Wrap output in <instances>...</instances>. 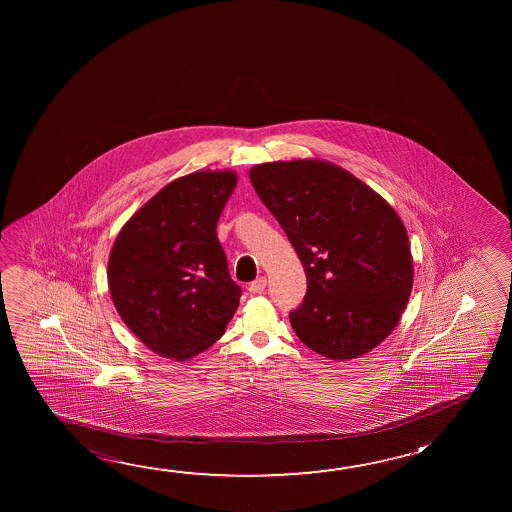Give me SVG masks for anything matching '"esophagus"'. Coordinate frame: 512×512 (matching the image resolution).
<instances>
[{"label": "esophagus", "mask_w": 512, "mask_h": 512, "mask_svg": "<svg viewBox=\"0 0 512 512\" xmlns=\"http://www.w3.org/2000/svg\"><path fill=\"white\" fill-rule=\"evenodd\" d=\"M266 285H268L266 277L257 278V280H253L252 284H250V293L262 294L266 291Z\"/></svg>", "instance_id": "esophagus-1"}]
</instances>
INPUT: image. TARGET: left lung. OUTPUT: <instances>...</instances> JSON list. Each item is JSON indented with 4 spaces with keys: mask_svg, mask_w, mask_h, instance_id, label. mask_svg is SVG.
Wrapping results in <instances>:
<instances>
[{
    "mask_svg": "<svg viewBox=\"0 0 512 512\" xmlns=\"http://www.w3.org/2000/svg\"><path fill=\"white\" fill-rule=\"evenodd\" d=\"M250 180L307 275L305 298L289 312L296 336L336 361L373 350L411 296L402 219L359 178L323 160L259 164Z\"/></svg>",
    "mask_w": 512,
    "mask_h": 512,
    "instance_id": "8db88e82",
    "label": "left lung"
}]
</instances>
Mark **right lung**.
I'll use <instances>...</instances> for the list:
<instances>
[{"instance_id":"1","label":"right lung","mask_w":512,"mask_h":512,"mask_svg":"<svg viewBox=\"0 0 512 512\" xmlns=\"http://www.w3.org/2000/svg\"><path fill=\"white\" fill-rule=\"evenodd\" d=\"M237 176L198 171L166 185L121 228L109 287L126 327L162 357L185 361L223 336L241 287L216 227Z\"/></svg>"}]
</instances>
